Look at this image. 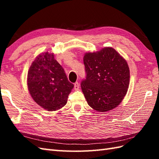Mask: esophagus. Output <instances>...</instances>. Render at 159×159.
Returning <instances> with one entry per match:
<instances>
[{
    "label": "esophagus",
    "instance_id": "obj_1",
    "mask_svg": "<svg viewBox=\"0 0 159 159\" xmlns=\"http://www.w3.org/2000/svg\"><path fill=\"white\" fill-rule=\"evenodd\" d=\"M74 89H76V90H77V89H79V83H78V82H76L75 83H74Z\"/></svg>",
    "mask_w": 159,
    "mask_h": 159
}]
</instances>
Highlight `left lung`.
<instances>
[{"instance_id":"obj_1","label":"left lung","mask_w":159,"mask_h":159,"mask_svg":"<svg viewBox=\"0 0 159 159\" xmlns=\"http://www.w3.org/2000/svg\"><path fill=\"white\" fill-rule=\"evenodd\" d=\"M86 77L80 86L89 105L100 112L117 107L124 99L130 81L129 67L116 50L106 47L83 58Z\"/></svg>"}]
</instances>
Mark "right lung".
Returning <instances> with one entry per match:
<instances>
[{"instance_id":"add662e5","label":"right lung","mask_w":159,"mask_h":159,"mask_svg":"<svg viewBox=\"0 0 159 159\" xmlns=\"http://www.w3.org/2000/svg\"><path fill=\"white\" fill-rule=\"evenodd\" d=\"M27 85L35 102L48 111L58 110L67 103L74 85L53 54L42 53L29 70Z\"/></svg>"}]
</instances>
